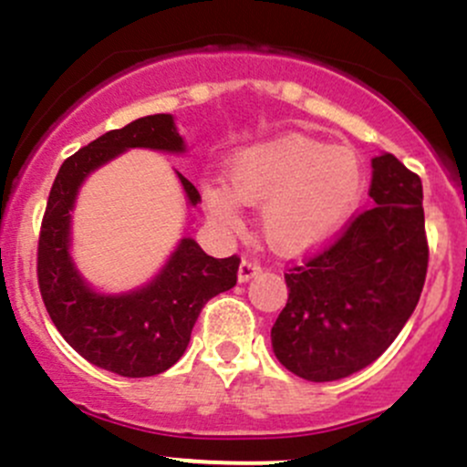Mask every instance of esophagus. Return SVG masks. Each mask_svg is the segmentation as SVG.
Returning a JSON list of instances; mask_svg holds the SVG:
<instances>
[{
	"label": "esophagus",
	"instance_id": "34e87169",
	"mask_svg": "<svg viewBox=\"0 0 467 467\" xmlns=\"http://www.w3.org/2000/svg\"><path fill=\"white\" fill-rule=\"evenodd\" d=\"M260 274V265L254 260H243L240 262V269H238V282H249L251 277Z\"/></svg>",
	"mask_w": 467,
	"mask_h": 467
}]
</instances>
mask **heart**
<instances>
[{"mask_svg": "<svg viewBox=\"0 0 467 467\" xmlns=\"http://www.w3.org/2000/svg\"><path fill=\"white\" fill-rule=\"evenodd\" d=\"M227 182L202 187V207L223 234L243 229V202L260 205V229L280 254L322 247L347 224L364 193V170L344 148L286 134L240 151Z\"/></svg>", "mask_w": 467, "mask_h": 467, "instance_id": "heart-1", "label": "heart"}]
</instances>
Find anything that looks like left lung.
Returning <instances> with one entry per match:
<instances>
[{"label": "left lung", "mask_w": 467, "mask_h": 467, "mask_svg": "<svg viewBox=\"0 0 467 467\" xmlns=\"http://www.w3.org/2000/svg\"><path fill=\"white\" fill-rule=\"evenodd\" d=\"M370 165L375 207L285 274L289 300L271 328V347L302 379L335 381L373 364L412 316L426 282L421 178L389 151Z\"/></svg>", "instance_id": "obj_1"}]
</instances>
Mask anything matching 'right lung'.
<instances>
[{"mask_svg":"<svg viewBox=\"0 0 467 467\" xmlns=\"http://www.w3.org/2000/svg\"><path fill=\"white\" fill-rule=\"evenodd\" d=\"M148 148L185 154L171 114L136 119L99 136L64 161L41 223L36 275L46 311L57 331L90 364L120 377H151L176 364L190 344L202 306L238 280L240 258H212L193 238H181L163 269L143 286L123 293L97 291L72 260V212L83 181L123 151ZM190 207L201 193L178 174Z\"/></svg>","mask_w":467,"mask_h":467,"instance_id":"right-lung-1","label":"right lung"}]
</instances>
